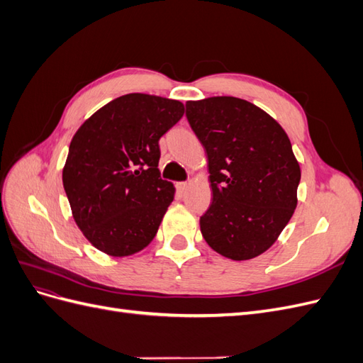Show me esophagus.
I'll use <instances>...</instances> for the list:
<instances>
[{"label": "esophagus", "instance_id": "obj_1", "mask_svg": "<svg viewBox=\"0 0 363 363\" xmlns=\"http://www.w3.org/2000/svg\"><path fill=\"white\" fill-rule=\"evenodd\" d=\"M188 188H189V184L188 183H184V182H180V183H177V189L183 194V192H186L188 191Z\"/></svg>", "mask_w": 363, "mask_h": 363}]
</instances>
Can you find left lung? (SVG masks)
<instances>
[{"mask_svg":"<svg viewBox=\"0 0 363 363\" xmlns=\"http://www.w3.org/2000/svg\"><path fill=\"white\" fill-rule=\"evenodd\" d=\"M206 150L212 204L200 218L206 242L232 260H250L279 239L292 218L301 179L286 131L236 96L186 103Z\"/></svg>","mask_w":363,"mask_h":363,"instance_id":"8db88e82","label":"left lung"}]
</instances>
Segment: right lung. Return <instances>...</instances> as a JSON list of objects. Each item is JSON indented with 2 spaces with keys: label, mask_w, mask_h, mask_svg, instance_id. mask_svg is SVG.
<instances>
[{
  "label": "right lung",
  "mask_w": 363,
  "mask_h": 363,
  "mask_svg": "<svg viewBox=\"0 0 363 363\" xmlns=\"http://www.w3.org/2000/svg\"><path fill=\"white\" fill-rule=\"evenodd\" d=\"M183 103L148 94L115 98L75 131L62 179L75 224L106 255L125 257L155 239L175 188L159 172V139Z\"/></svg>",
  "instance_id": "add662e5"
}]
</instances>
